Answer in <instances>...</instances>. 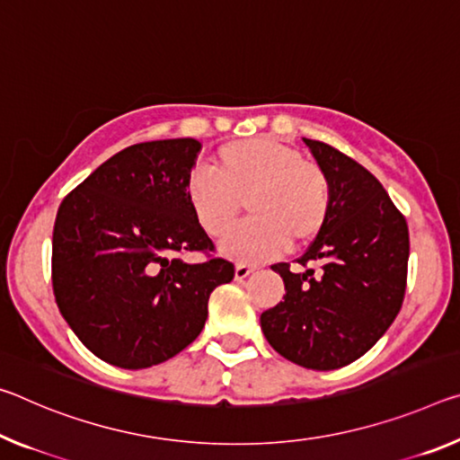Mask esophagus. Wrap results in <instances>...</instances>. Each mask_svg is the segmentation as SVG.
Masks as SVG:
<instances>
[{"mask_svg": "<svg viewBox=\"0 0 460 460\" xmlns=\"http://www.w3.org/2000/svg\"><path fill=\"white\" fill-rule=\"evenodd\" d=\"M253 266H250V264H237L235 266V280H243V279H247V276H250L252 272H253Z\"/></svg>", "mask_w": 460, "mask_h": 460, "instance_id": "34e87169", "label": "esophagus"}]
</instances>
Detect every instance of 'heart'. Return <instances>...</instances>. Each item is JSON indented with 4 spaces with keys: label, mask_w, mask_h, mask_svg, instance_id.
<instances>
[{
    "label": "heart",
    "mask_w": 460,
    "mask_h": 460,
    "mask_svg": "<svg viewBox=\"0 0 460 460\" xmlns=\"http://www.w3.org/2000/svg\"><path fill=\"white\" fill-rule=\"evenodd\" d=\"M213 170L192 172L184 196L194 221L208 237L235 227L243 202L252 218L223 243L237 261L279 256L322 235L332 213L330 176L317 162L274 137H247L221 145Z\"/></svg>",
    "instance_id": "b5f03b06"
}]
</instances>
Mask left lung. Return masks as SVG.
Instances as JSON below:
<instances>
[{"label": "left lung", "mask_w": 460, "mask_h": 460, "mask_svg": "<svg viewBox=\"0 0 460 460\" xmlns=\"http://www.w3.org/2000/svg\"><path fill=\"white\" fill-rule=\"evenodd\" d=\"M332 184L325 229L296 261L272 270L284 280V301L261 313L268 344L313 370L358 360L389 330L407 287L410 231L367 167L332 145L303 138Z\"/></svg>", "instance_id": "8db88e82"}]
</instances>
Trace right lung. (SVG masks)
Returning a JSON list of instances; mask_svg holds the SVG:
<instances>
[{
  "mask_svg": "<svg viewBox=\"0 0 460 460\" xmlns=\"http://www.w3.org/2000/svg\"><path fill=\"white\" fill-rule=\"evenodd\" d=\"M196 138L137 143L65 196L53 229V293L61 315L100 360L165 362L199 338L208 296L235 276L184 196ZM208 260L188 265L181 256Z\"/></svg>",
  "mask_w": 460,
  "mask_h": 460,
  "instance_id": "1",
  "label": "right lung"
}]
</instances>
